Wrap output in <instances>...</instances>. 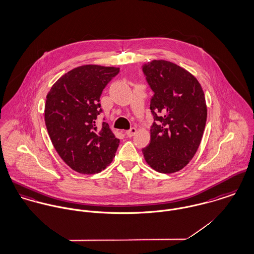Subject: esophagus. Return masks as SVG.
<instances>
[{
  "label": "esophagus",
  "mask_w": 254,
  "mask_h": 254,
  "mask_svg": "<svg viewBox=\"0 0 254 254\" xmlns=\"http://www.w3.org/2000/svg\"><path fill=\"white\" fill-rule=\"evenodd\" d=\"M135 132H136V128H135V127H131L130 129L127 130L126 134H127L128 137H132V136L135 134Z\"/></svg>",
  "instance_id": "obj_1"
}]
</instances>
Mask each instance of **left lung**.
<instances>
[{
    "label": "left lung",
    "instance_id": "obj_1",
    "mask_svg": "<svg viewBox=\"0 0 254 254\" xmlns=\"http://www.w3.org/2000/svg\"><path fill=\"white\" fill-rule=\"evenodd\" d=\"M154 95L150 143L142 149L147 164L161 173H173L188 165L197 152L206 123L204 93L197 79L166 60L142 66Z\"/></svg>",
    "mask_w": 254,
    "mask_h": 254
}]
</instances>
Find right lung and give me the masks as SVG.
<instances>
[{"label":"right lung","instance_id":"obj_1","mask_svg":"<svg viewBox=\"0 0 254 254\" xmlns=\"http://www.w3.org/2000/svg\"><path fill=\"white\" fill-rule=\"evenodd\" d=\"M120 68L84 65L63 75L47 95L45 122L60 158L77 172L94 174L111 164L120 140L107 123L97 127L100 96Z\"/></svg>","mask_w":254,"mask_h":254}]
</instances>
